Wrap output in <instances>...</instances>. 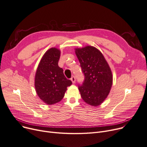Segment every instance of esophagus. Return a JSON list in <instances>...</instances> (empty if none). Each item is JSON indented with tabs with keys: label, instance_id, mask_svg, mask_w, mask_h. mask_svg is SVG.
<instances>
[{
	"label": "esophagus",
	"instance_id": "1",
	"mask_svg": "<svg viewBox=\"0 0 147 147\" xmlns=\"http://www.w3.org/2000/svg\"><path fill=\"white\" fill-rule=\"evenodd\" d=\"M70 80H71V81L73 83H74L76 82V78H75L74 76H73L70 79Z\"/></svg>",
	"mask_w": 147,
	"mask_h": 147
}]
</instances>
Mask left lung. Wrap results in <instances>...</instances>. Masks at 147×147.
Returning <instances> with one entry per match:
<instances>
[{
  "mask_svg": "<svg viewBox=\"0 0 147 147\" xmlns=\"http://www.w3.org/2000/svg\"><path fill=\"white\" fill-rule=\"evenodd\" d=\"M74 50L85 77L84 83L79 86L82 98L90 106H99L107 98L112 86L109 65L94 47L87 45Z\"/></svg>",
  "mask_w": 147,
  "mask_h": 147,
  "instance_id": "left-lung-1",
  "label": "left lung"
}]
</instances>
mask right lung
<instances>
[{
    "label": "right lung",
    "mask_w": 147,
    "mask_h": 147,
    "mask_svg": "<svg viewBox=\"0 0 147 147\" xmlns=\"http://www.w3.org/2000/svg\"><path fill=\"white\" fill-rule=\"evenodd\" d=\"M60 54V50L55 47L48 50L39 63L35 75L34 85L36 94L48 105L61 101L67 87L72 84L58 65Z\"/></svg>",
    "instance_id": "1"
}]
</instances>
